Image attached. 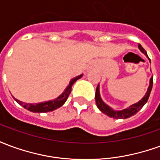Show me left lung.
<instances>
[{
    "label": "left lung",
    "instance_id": "left-lung-1",
    "mask_svg": "<svg viewBox=\"0 0 160 160\" xmlns=\"http://www.w3.org/2000/svg\"><path fill=\"white\" fill-rule=\"evenodd\" d=\"M138 47H139V49L141 50V52L143 53L145 56L149 59L148 54L146 52V50L143 49V47L141 44H139ZM149 62H151L150 59H149ZM152 83H153V81H152V76L151 79H150V81H149V86H148V91H147V92L144 95V97L142 98L140 101H138L137 103L131 104L130 106H128V107L126 108V109H123V110H121V111H116L114 109L110 107L108 104H105L103 101V99L101 98L100 92H99V84H98L97 87V89H96V93H95L96 104H97L98 110L101 112L107 115L108 117H110V118H114V119H126V118H130L132 116L136 114L138 111L144 106V104L148 102V98H149V95L151 93L152 88Z\"/></svg>",
    "mask_w": 160,
    "mask_h": 160
}]
</instances>
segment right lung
I'll return each instance as SVG.
<instances>
[{"label": "right lung", "instance_id": "obj_1", "mask_svg": "<svg viewBox=\"0 0 160 160\" xmlns=\"http://www.w3.org/2000/svg\"><path fill=\"white\" fill-rule=\"evenodd\" d=\"M82 75L83 74H80V75L73 78L72 80H70L68 86L66 87V89L64 90L62 93L61 94L60 96H58L56 98H55V99H52V100L41 102V103H38V104H27V103H24V102L19 101V99H17L14 97H13V98L22 107H24L26 110H28L29 111H32V112H35V113H45V112H49V111H55V110L58 109V108L62 106L63 104H64V103L66 102L69 96L70 92H71L72 86H73V83L77 80L80 79L82 77Z\"/></svg>", "mask_w": 160, "mask_h": 160}]
</instances>
